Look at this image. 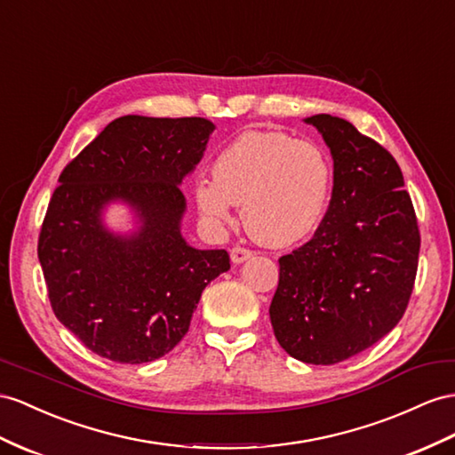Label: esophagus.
Here are the masks:
<instances>
[{
	"label": "esophagus",
	"instance_id": "34e87169",
	"mask_svg": "<svg viewBox=\"0 0 455 455\" xmlns=\"http://www.w3.org/2000/svg\"><path fill=\"white\" fill-rule=\"evenodd\" d=\"M251 250H248V248H240V246H236V248H232L230 250V259H232V263H236V265H240V263H243V261H248L250 258H251Z\"/></svg>",
	"mask_w": 455,
	"mask_h": 455
}]
</instances>
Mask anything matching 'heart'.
Returning a JSON list of instances; mask_svg holds the SVG:
<instances>
[{"label":"heart","mask_w":455,"mask_h":455,"mask_svg":"<svg viewBox=\"0 0 455 455\" xmlns=\"http://www.w3.org/2000/svg\"><path fill=\"white\" fill-rule=\"evenodd\" d=\"M332 167L324 151L284 132L250 131L220 151L213 180L196 182V205L209 227L232 223V205L263 246L284 248L304 240L327 212Z\"/></svg>","instance_id":"1"}]
</instances>
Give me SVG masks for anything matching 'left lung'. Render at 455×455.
Segmentation results:
<instances>
[{"mask_svg":"<svg viewBox=\"0 0 455 455\" xmlns=\"http://www.w3.org/2000/svg\"><path fill=\"white\" fill-rule=\"evenodd\" d=\"M329 146L332 197L304 246L278 259L269 315L278 344L311 365H334L387 336L410 301L419 236L398 163L340 116L304 119Z\"/></svg>","mask_w":455,"mask_h":455,"instance_id":"obj_1","label":"left lung"}]
</instances>
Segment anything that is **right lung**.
Listing matches in <instances>:
<instances>
[{
  "label": "right lung",
  "instance_id": "1",
  "mask_svg": "<svg viewBox=\"0 0 455 455\" xmlns=\"http://www.w3.org/2000/svg\"><path fill=\"white\" fill-rule=\"evenodd\" d=\"M213 131L202 116H119L63 169L38 259L55 317L94 354L131 365L169 354L230 269L225 250H197L180 230V184ZM111 204L132 212V231L107 227Z\"/></svg>",
  "mask_w": 455,
  "mask_h": 455
}]
</instances>
